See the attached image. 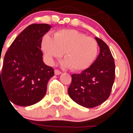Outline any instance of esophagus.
Here are the masks:
<instances>
[{"label": "esophagus", "mask_w": 133, "mask_h": 133, "mask_svg": "<svg viewBox=\"0 0 133 133\" xmlns=\"http://www.w3.org/2000/svg\"><path fill=\"white\" fill-rule=\"evenodd\" d=\"M54 74H55V75H60V74H62V72H61L60 71L58 70V69H55V70H54Z\"/></svg>", "instance_id": "esophagus-1"}]
</instances>
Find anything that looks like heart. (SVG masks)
I'll use <instances>...</instances> for the list:
<instances>
[{"instance_id": "b5f03b06", "label": "heart", "mask_w": 133, "mask_h": 133, "mask_svg": "<svg viewBox=\"0 0 133 133\" xmlns=\"http://www.w3.org/2000/svg\"><path fill=\"white\" fill-rule=\"evenodd\" d=\"M41 46L48 62L53 64L64 52L65 59L62 65L77 71L89 68L98 54V43L95 38L75 29L58 31L54 34V38L44 35Z\"/></svg>"}]
</instances>
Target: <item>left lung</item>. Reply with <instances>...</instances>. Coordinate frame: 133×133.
<instances>
[{"instance_id":"obj_1","label":"left lung","mask_w":133,"mask_h":133,"mask_svg":"<svg viewBox=\"0 0 133 133\" xmlns=\"http://www.w3.org/2000/svg\"><path fill=\"white\" fill-rule=\"evenodd\" d=\"M100 53L92 64L79 74L71 75L68 95L77 104L87 108L106 101L115 80V62L110 48L102 40L95 37Z\"/></svg>"}]
</instances>
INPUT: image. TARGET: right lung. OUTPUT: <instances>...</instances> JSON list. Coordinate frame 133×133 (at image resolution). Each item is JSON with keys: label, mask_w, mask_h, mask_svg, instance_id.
Listing matches in <instances>:
<instances>
[{"label": "right lung", "mask_w": 133, "mask_h": 133, "mask_svg": "<svg viewBox=\"0 0 133 133\" xmlns=\"http://www.w3.org/2000/svg\"><path fill=\"white\" fill-rule=\"evenodd\" d=\"M50 29L45 23L30 25L15 38L5 54L0 89L16 105L31 106L45 96L54 72L43 62L41 48L42 38Z\"/></svg>", "instance_id": "right-lung-1"}]
</instances>
